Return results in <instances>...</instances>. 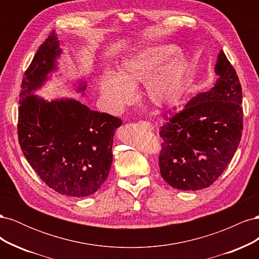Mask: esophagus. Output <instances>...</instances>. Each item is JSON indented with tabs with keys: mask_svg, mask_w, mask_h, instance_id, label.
I'll use <instances>...</instances> for the list:
<instances>
[{
	"mask_svg": "<svg viewBox=\"0 0 259 259\" xmlns=\"http://www.w3.org/2000/svg\"><path fill=\"white\" fill-rule=\"evenodd\" d=\"M139 124L144 125V126H145L146 128H148V130H152V128H153L152 124H151V123H149V122H146V121H140V122H139Z\"/></svg>",
	"mask_w": 259,
	"mask_h": 259,
	"instance_id": "esophagus-1",
	"label": "esophagus"
}]
</instances>
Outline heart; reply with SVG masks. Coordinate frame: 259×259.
Wrapping results in <instances>:
<instances>
[{
	"instance_id": "b5f03b06",
	"label": "heart",
	"mask_w": 259,
	"mask_h": 259,
	"mask_svg": "<svg viewBox=\"0 0 259 259\" xmlns=\"http://www.w3.org/2000/svg\"><path fill=\"white\" fill-rule=\"evenodd\" d=\"M177 53L175 45H161L133 55L122 62L116 75L108 73L101 77V96L120 109L132 100V90L147 83V95L152 103H171L182 93L188 71L185 57L171 58Z\"/></svg>"
}]
</instances>
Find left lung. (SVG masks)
I'll use <instances>...</instances> for the list:
<instances>
[{
	"mask_svg": "<svg viewBox=\"0 0 259 259\" xmlns=\"http://www.w3.org/2000/svg\"><path fill=\"white\" fill-rule=\"evenodd\" d=\"M214 88L199 93L160 128L161 176L179 190L207 188L222 175L239 147L243 131L242 88L223 51Z\"/></svg>",
	"mask_w": 259,
	"mask_h": 259,
	"instance_id": "8db88e82",
	"label": "left lung"
}]
</instances>
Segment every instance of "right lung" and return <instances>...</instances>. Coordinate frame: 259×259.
I'll return each mask as SVG.
<instances>
[{"instance_id":"add662e5","label":"right lung","mask_w":259,"mask_h":259,"mask_svg":"<svg viewBox=\"0 0 259 259\" xmlns=\"http://www.w3.org/2000/svg\"><path fill=\"white\" fill-rule=\"evenodd\" d=\"M59 41L53 32L38 48L21 82L18 140L23 155L43 182L69 197L95 193L112 164L119 117L93 111L74 99L51 103L33 95L56 68ZM85 83L77 91L83 92Z\"/></svg>"}]
</instances>
